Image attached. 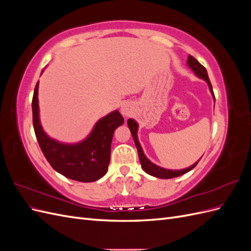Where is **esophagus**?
<instances>
[{"mask_svg": "<svg viewBox=\"0 0 251 251\" xmlns=\"http://www.w3.org/2000/svg\"><path fill=\"white\" fill-rule=\"evenodd\" d=\"M120 111H121V114H123L124 116H128L131 114V107L130 105H128L127 103H125V104H123L121 105V109H120Z\"/></svg>", "mask_w": 251, "mask_h": 251, "instance_id": "obj_1", "label": "esophagus"}]
</instances>
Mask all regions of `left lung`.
<instances>
[{
  "label": "left lung",
  "instance_id": "left-lung-1",
  "mask_svg": "<svg viewBox=\"0 0 251 251\" xmlns=\"http://www.w3.org/2000/svg\"><path fill=\"white\" fill-rule=\"evenodd\" d=\"M187 65L196 73L197 76H199L200 78L204 79L205 81L208 83V87H209L210 92H211L212 96H214V100H216L214 91H212V86H211L210 80L208 78V74H207L206 69H205V68L198 62V60H197L192 55H188V57H187ZM127 126H128V128H130V131L132 133L133 139H134V142H135V146H136V148H137L139 160H140V164L142 166V169L147 174L151 175V176H154V177L160 178V179H171V178H175V177H179V176H181V175H183V174H185V173H187L189 171H192L195 168V166L198 164L199 160L197 161L196 163H194L193 165L189 166V168H186V169H183V170H179V171H177V170L176 171H173V170H166V169L160 168V166H158V165H156L154 163H151L149 160V159L146 157V155L143 154L142 148H141L140 143L138 141V138H137L138 125H137V123H136L134 119L130 118V119H127Z\"/></svg>",
  "mask_w": 251,
  "mask_h": 251
}]
</instances>
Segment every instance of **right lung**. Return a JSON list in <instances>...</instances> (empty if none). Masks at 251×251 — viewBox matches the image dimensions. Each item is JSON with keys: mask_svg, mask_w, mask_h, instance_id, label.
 I'll return each mask as SVG.
<instances>
[{"mask_svg": "<svg viewBox=\"0 0 251 251\" xmlns=\"http://www.w3.org/2000/svg\"><path fill=\"white\" fill-rule=\"evenodd\" d=\"M39 81L32 98V119L37 142L47 161L57 173L79 181L93 182L108 172L111 157V143L116 127L125 123L116 110L97 121L88 137L75 144L60 143L44 132L39 118Z\"/></svg>", "mask_w": 251, "mask_h": 251, "instance_id": "1", "label": "right lung"}]
</instances>
